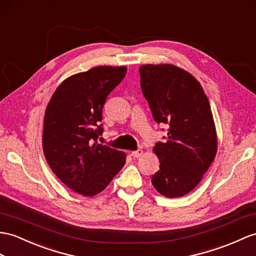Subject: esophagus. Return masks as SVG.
Masks as SVG:
<instances>
[{
  "instance_id": "esophagus-1",
  "label": "esophagus",
  "mask_w": 256,
  "mask_h": 256,
  "mask_svg": "<svg viewBox=\"0 0 256 256\" xmlns=\"http://www.w3.org/2000/svg\"><path fill=\"white\" fill-rule=\"evenodd\" d=\"M142 155H143V151H142V150H136V151L132 152V156L134 158H138L142 156Z\"/></svg>"
}]
</instances>
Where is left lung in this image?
Wrapping results in <instances>:
<instances>
[{
  "label": "left lung",
  "instance_id": "left-lung-1",
  "mask_svg": "<svg viewBox=\"0 0 256 256\" xmlns=\"http://www.w3.org/2000/svg\"><path fill=\"white\" fill-rule=\"evenodd\" d=\"M141 89L154 120L167 124V141L153 152L160 170L152 184L166 198H179L200 184L217 153V134L208 96L190 72L172 64L140 67Z\"/></svg>",
  "mask_w": 256,
  "mask_h": 256
}]
</instances>
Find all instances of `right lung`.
I'll list each match as a JSON object with an SVG mask.
<instances>
[{"label": "right lung", "mask_w": 256, "mask_h": 256, "mask_svg": "<svg viewBox=\"0 0 256 256\" xmlns=\"http://www.w3.org/2000/svg\"><path fill=\"white\" fill-rule=\"evenodd\" d=\"M126 66H98L62 82L46 110L42 146L62 182L84 196L103 191L126 163V153L100 144V122L110 93Z\"/></svg>", "instance_id": "obj_1"}]
</instances>
